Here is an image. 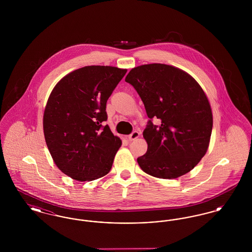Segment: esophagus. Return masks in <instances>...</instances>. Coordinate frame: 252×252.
Segmentation results:
<instances>
[{
  "instance_id": "34e87169",
  "label": "esophagus",
  "mask_w": 252,
  "mask_h": 252,
  "mask_svg": "<svg viewBox=\"0 0 252 252\" xmlns=\"http://www.w3.org/2000/svg\"><path fill=\"white\" fill-rule=\"evenodd\" d=\"M140 137V132L133 131L131 134L128 136V141H134Z\"/></svg>"
}]
</instances>
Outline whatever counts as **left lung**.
Returning a JSON list of instances; mask_svg holds the SVG:
<instances>
[{
  "label": "left lung",
  "instance_id": "obj_1",
  "mask_svg": "<svg viewBox=\"0 0 252 252\" xmlns=\"http://www.w3.org/2000/svg\"><path fill=\"white\" fill-rule=\"evenodd\" d=\"M142 101L148 122L147 151L137 161L144 173L173 180L190 172L205 156L213 129V112L201 86L188 72L161 64H144L126 77Z\"/></svg>",
  "mask_w": 252,
  "mask_h": 252
}]
</instances>
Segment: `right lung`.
<instances>
[{"label":"right lung","instance_id":"right-lung-1","mask_svg":"<svg viewBox=\"0 0 252 252\" xmlns=\"http://www.w3.org/2000/svg\"><path fill=\"white\" fill-rule=\"evenodd\" d=\"M126 69L85 66L62 77L49 95L43 133L55 164L72 180L92 181L110 171L122 145L107 121L106 105Z\"/></svg>","mask_w":252,"mask_h":252}]
</instances>
